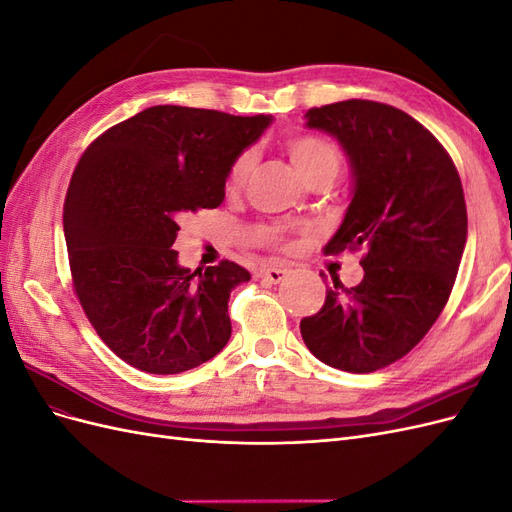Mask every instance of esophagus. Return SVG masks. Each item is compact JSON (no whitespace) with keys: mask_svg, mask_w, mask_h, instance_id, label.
<instances>
[{"mask_svg":"<svg viewBox=\"0 0 512 512\" xmlns=\"http://www.w3.org/2000/svg\"><path fill=\"white\" fill-rule=\"evenodd\" d=\"M258 277H262V280L269 282V284H280L284 282L288 277V269L282 267V265H271V267H262L258 271Z\"/></svg>","mask_w":512,"mask_h":512,"instance_id":"obj_1","label":"esophagus"}]
</instances>
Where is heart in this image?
Instances as JSON below:
<instances>
[{
    "instance_id": "obj_1",
    "label": "heart",
    "mask_w": 512,
    "mask_h": 512,
    "mask_svg": "<svg viewBox=\"0 0 512 512\" xmlns=\"http://www.w3.org/2000/svg\"><path fill=\"white\" fill-rule=\"evenodd\" d=\"M286 151L294 164V168L299 170V175L309 183H320L327 181L331 183L339 168H342V151L335 143H331L329 138L318 136V134H294L286 141ZM254 151H243L239 156L232 160L228 168V177H226V188L230 192H239L247 177H250L252 168H254ZM260 235L267 241L273 243H282L284 232L282 228L271 226V228H262Z\"/></svg>"
}]
</instances>
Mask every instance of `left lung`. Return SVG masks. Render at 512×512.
Here are the masks:
<instances>
[{
	"instance_id": "1",
	"label": "left lung",
	"mask_w": 512,
	"mask_h": 512,
	"mask_svg": "<svg viewBox=\"0 0 512 512\" xmlns=\"http://www.w3.org/2000/svg\"><path fill=\"white\" fill-rule=\"evenodd\" d=\"M337 138L352 168V200L324 254L365 247L359 286L327 288L301 320L316 359L369 374L406 356L451 297L468 239L466 200L446 149L395 106L346 100L305 113Z\"/></svg>"
}]
</instances>
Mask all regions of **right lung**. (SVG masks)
Masks as SVG:
<instances>
[{"label": "right lung", "mask_w": 512, "mask_h": 512, "mask_svg": "<svg viewBox=\"0 0 512 512\" xmlns=\"http://www.w3.org/2000/svg\"><path fill=\"white\" fill-rule=\"evenodd\" d=\"M271 121L164 104L85 149L64 203L72 286L121 361L181 374L228 344L230 290L250 271L230 260L190 271L173 243L185 213L222 205L232 160Z\"/></svg>", "instance_id": "add662e5"}]
</instances>
